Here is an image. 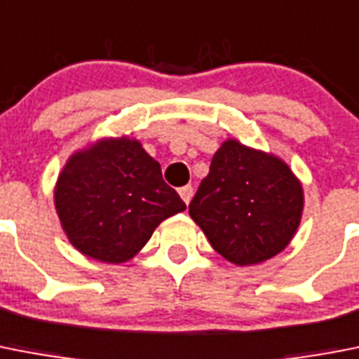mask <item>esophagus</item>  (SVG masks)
Segmentation results:
<instances>
[{
	"instance_id": "esophagus-1",
	"label": "esophagus",
	"mask_w": 359,
	"mask_h": 359,
	"mask_svg": "<svg viewBox=\"0 0 359 359\" xmlns=\"http://www.w3.org/2000/svg\"><path fill=\"white\" fill-rule=\"evenodd\" d=\"M179 195L186 204H189V201H191V197H194V188H191L189 184L182 186V188H179Z\"/></svg>"
}]
</instances>
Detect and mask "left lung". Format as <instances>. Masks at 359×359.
Here are the masks:
<instances>
[{
	"instance_id": "8db88e82",
	"label": "left lung",
	"mask_w": 359,
	"mask_h": 359,
	"mask_svg": "<svg viewBox=\"0 0 359 359\" xmlns=\"http://www.w3.org/2000/svg\"><path fill=\"white\" fill-rule=\"evenodd\" d=\"M303 206V184L287 162L228 138L189 203V217L217 254L252 266L290 245Z\"/></svg>"
}]
</instances>
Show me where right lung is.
Returning <instances> with one entry per match:
<instances>
[{
  "label": "right lung",
  "instance_id": "add662e5",
  "mask_svg": "<svg viewBox=\"0 0 359 359\" xmlns=\"http://www.w3.org/2000/svg\"><path fill=\"white\" fill-rule=\"evenodd\" d=\"M54 208L80 254L120 264L186 204L137 138L107 137L69 156L54 186Z\"/></svg>",
  "mask_w": 359,
  "mask_h": 359
}]
</instances>
